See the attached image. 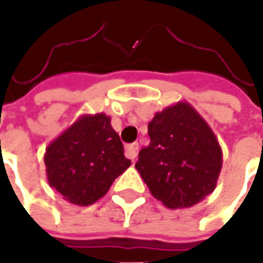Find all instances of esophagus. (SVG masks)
Listing matches in <instances>:
<instances>
[{
	"label": "esophagus",
	"instance_id": "1",
	"mask_svg": "<svg viewBox=\"0 0 263 263\" xmlns=\"http://www.w3.org/2000/svg\"><path fill=\"white\" fill-rule=\"evenodd\" d=\"M138 154V143H131V145H126L125 148V156L128 159L134 160L137 158Z\"/></svg>",
	"mask_w": 263,
	"mask_h": 263
}]
</instances>
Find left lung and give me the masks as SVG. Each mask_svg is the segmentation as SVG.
<instances>
[{"label": "left lung", "instance_id": "left-lung-1", "mask_svg": "<svg viewBox=\"0 0 263 263\" xmlns=\"http://www.w3.org/2000/svg\"><path fill=\"white\" fill-rule=\"evenodd\" d=\"M151 142L139 151L137 171L156 200L171 210L189 209L214 192L222 151L213 129L187 103L156 112Z\"/></svg>", "mask_w": 263, "mask_h": 263}]
</instances>
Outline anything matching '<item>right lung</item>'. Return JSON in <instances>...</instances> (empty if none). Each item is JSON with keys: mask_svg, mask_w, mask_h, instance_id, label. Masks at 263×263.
<instances>
[{"mask_svg": "<svg viewBox=\"0 0 263 263\" xmlns=\"http://www.w3.org/2000/svg\"><path fill=\"white\" fill-rule=\"evenodd\" d=\"M50 187L76 205L104 197L117 177L131 166L111 118L84 114L49 143L45 152Z\"/></svg>", "mask_w": 263, "mask_h": 263, "instance_id": "right-lung-1", "label": "right lung"}]
</instances>
